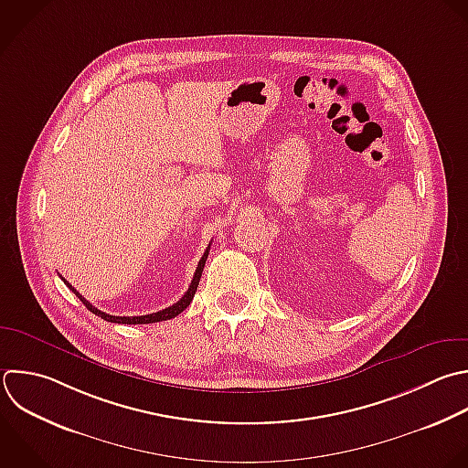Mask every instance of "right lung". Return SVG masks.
Returning <instances> with one entry per match:
<instances>
[{
  "mask_svg": "<svg viewBox=\"0 0 468 468\" xmlns=\"http://www.w3.org/2000/svg\"><path fill=\"white\" fill-rule=\"evenodd\" d=\"M208 250H210V243H208V247H207L203 258L199 260L197 269H196L194 278H192V283H190L188 291L183 294V298H181L179 302H176L174 305L163 309V311H157V313H152V314H144V316H113V314L102 313V311H99L95 305H91L68 280H64V278H62V280H64V283L80 298V302H82L93 314H97V316H101V318H104V320H108V322H113V324H154V322H163V320L176 318L179 313H183V311L190 305V302L194 300V294H196V291H197V285H199V280H201V274H203V269H205V261H207V258H208Z\"/></svg>",
  "mask_w": 468,
  "mask_h": 468,
  "instance_id": "right-lung-1",
  "label": "right lung"
}]
</instances>
